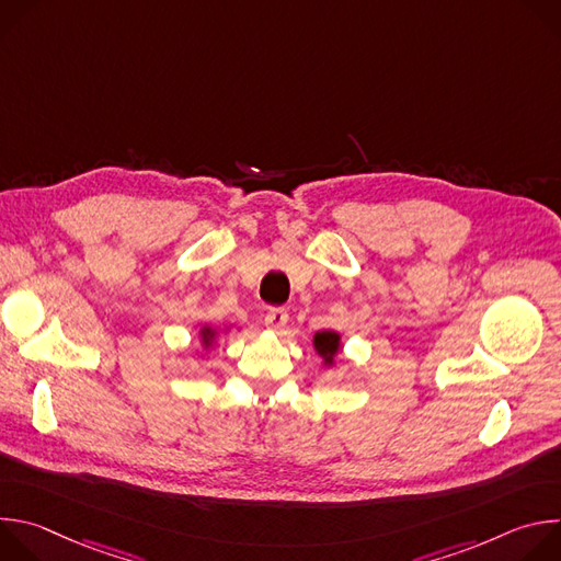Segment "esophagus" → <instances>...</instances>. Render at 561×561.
<instances>
[{
    "instance_id": "1",
    "label": "esophagus",
    "mask_w": 561,
    "mask_h": 561,
    "mask_svg": "<svg viewBox=\"0 0 561 561\" xmlns=\"http://www.w3.org/2000/svg\"><path fill=\"white\" fill-rule=\"evenodd\" d=\"M264 324L271 331H282L288 324V312L286 308H271L264 317Z\"/></svg>"
}]
</instances>
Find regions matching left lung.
<instances>
[{
	"instance_id": "obj_1",
	"label": "left lung",
	"mask_w": 561,
	"mask_h": 561,
	"mask_svg": "<svg viewBox=\"0 0 561 561\" xmlns=\"http://www.w3.org/2000/svg\"><path fill=\"white\" fill-rule=\"evenodd\" d=\"M312 348L322 357L324 366H335V359L342 351V335L337 331H317L312 335Z\"/></svg>"
}]
</instances>
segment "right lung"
<instances>
[{"label": "right lung", "instance_id": "right-lung-1", "mask_svg": "<svg viewBox=\"0 0 561 561\" xmlns=\"http://www.w3.org/2000/svg\"><path fill=\"white\" fill-rule=\"evenodd\" d=\"M226 331H228V327H226ZM217 340H219V331L215 327L199 324V355L202 357L210 355V351L217 344Z\"/></svg>", "mask_w": 561, "mask_h": 561}]
</instances>
